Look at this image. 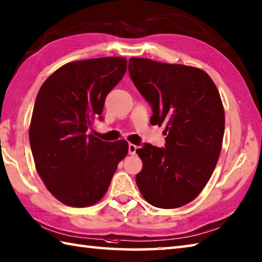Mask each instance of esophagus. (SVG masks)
I'll return each instance as SVG.
<instances>
[{
    "label": "esophagus",
    "mask_w": 262,
    "mask_h": 262,
    "mask_svg": "<svg viewBox=\"0 0 262 262\" xmlns=\"http://www.w3.org/2000/svg\"><path fill=\"white\" fill-rule=\"evenodd\" d=\"M136 150H137V146L135 144L129 143V145H128V152H129V155H135Z\"/></svg>",
    "instance_id": "obj_1"
}]
</instances>
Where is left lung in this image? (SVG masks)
<instances>
[{
	"instance_id": "8db88e82",
	"label": "left lung",
	"mask_w": 262,
	"mask_h": 262,
	"mask_svg": "<svg viewBox=\"0 0 262 262\" xmlns=\"http://www.w3.org/2000/svg\"><path fill=\"white\" fill-rule=\"evenodd\" d=\"M130 78L154 115L165 125V147L144 144L136 152L143 167L136 175L142 196L152 206L177 208L192 202L215 168L225 133V110L205 71L132 57Z\"/></svg>"
}]
</instances>
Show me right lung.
<instances>
[{
	"instance_id": "right-lung-1",
	"label": "right lung",
	"mask_w": 262,
	"mask_h": 262,
	"mask_svg": "<svg viewBox=\"0 0 262 262\" xmlns=\"http://www.w3.org/2000/svg\"><path fill=\"white\" fill-rule=\"evenodd\" d=\"M126 70L123 57L71 61L37 93L28 132L33 158L47 189L65 205L101 201L128 154L127 141L108 143L87 133L95 119H102L105 97Z\"/></svg>"
}]
</instances>
